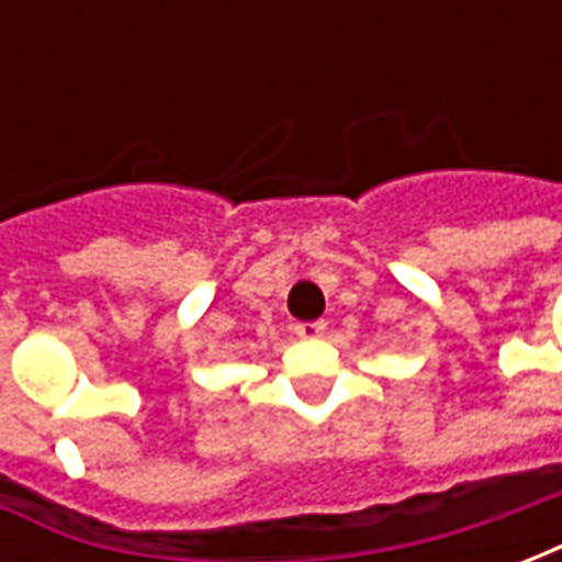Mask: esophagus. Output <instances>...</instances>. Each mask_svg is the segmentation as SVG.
<instances>
[{"mask_svg":"<svg viewBox=\"0 0 562 562\" xmlns=\"http://www.w3.org/2000/svg\"><path fill=\"white\" fill-rule=\"evenodd\" d=\"M325 328H328V325H325L322 318H318V322H297V325H294V334H297L301 340H316V337L325 334Z\"/></svg>","mask_w":562,"mask_h":562,"instance_id":"1","label":"esophagus"}]
</instances>
